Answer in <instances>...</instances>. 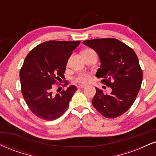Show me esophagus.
I'll use <instances>...</instances> for the list:
<instances>
[{"instance_id": "34e87169", "label": "esophagus", "mask_w": 156, "mask_h": 156, "mask_svg": "<svg viewBox=\"0 0 156 156\" xmlns=\"http://www.w3.org/2000/svg\"><path fill=\"white\" fill-rule=\"evenodd\" d=\"M85 87V86L84 85H78V89H83V88Z\"/></svg>"}]
</instances>
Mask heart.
<instances>
[{
  "label": "heart",
  "mask_w": 156,
  "mask_h": 156,
  "mask_svg": "<svg viewBox=\"0 0 156 156\" xmlns=\"http://www.w3.org/2000/svg\"><path fill=\"white\" fill-rule=\"evenodd\" d=\"M91 49H87L85 50L84 51H91ZM91 79V77L88 73H80L78 75L74 78V81L77 83H80V84H84L87 83L90 81Z\"/></svg>",
  "instance_id": "heart-1"
}]
</instances>
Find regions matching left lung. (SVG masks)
<instances>
[{
  "label": "left lung",
  "mask_w": 156,
  "mask_h": 156,
  "mask_svg": "<svg viewBox=\"0 0 156 156\" xmlns=\"http://www.w3.org/2000/svg\"><path fill=\"white\" fill-rule=\"evenodd\" d=\"M83 44L98 54L101 65L96 77L112 89L110 94H105L96 88L93 106L108 119L123 115L134 102L142 85V70L136 53L115 38L92 39Z\"/></svg>",
  "instance_id": "obj_1"
}]
</instances>
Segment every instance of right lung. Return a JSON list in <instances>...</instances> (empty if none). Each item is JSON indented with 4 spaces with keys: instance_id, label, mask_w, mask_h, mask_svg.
<instances>
[{
    "instance_id": "obj_1",
    "label": "right lung",
    "mask_w": 156,
    "mask_h": 156,
    "mask_svg": "<svg viewBox=\"0 0 156 156\" xmlns=\"http://www.w3.org/2000/svg\"><path fill=\"white\" fill-rule=\"evenodd\" d=\"M80 41H49L33 48L25 57L20 77L21 91L26 104L37 117L53 121L61 117L76 91L70 86L59 94L53 92L55 84L65 78L68 59ZM65 82L63 86H66Z\"/></svg>"
}]
</instances>
